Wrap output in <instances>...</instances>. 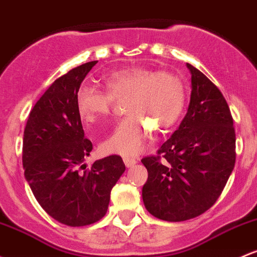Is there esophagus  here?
<instances>
[{
	"instance_id": "obj_1",
	"label": "esophagus",
	"mask_w": 257,
	"mask_h": 257,
	"mask_svg": "<svg viewBox=\"0 0 257 257\" xmlns=\"http://www.w3.org/2000/svg\"><path fill=\"white\" fill-rule=\"evenodd\" d=\"M123 161H124V165H125L128 168L133 167V166H135L138 163L137 159H133V157H124Z\"/></svg>"
}]
</instances>
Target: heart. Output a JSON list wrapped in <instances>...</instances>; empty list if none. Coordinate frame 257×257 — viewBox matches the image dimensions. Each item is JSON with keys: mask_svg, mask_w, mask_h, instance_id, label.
Masks as SVG:
<instances>
[{"mask_svg": "<svg viewBox=\"0 0 257 257\" xmlns=\"http://www.w3.org/2000/svg\"><path fill=\"white\" fill-rule=\"evenodd\" d=\"M107 91L83 86L77 94L78 113L83 122L96 123L111 112L113 100H124L128 117L101 143L106 155L134 156L145 148L152 128L163 132L176 124L184 107V84L172 72L131 67L105 79Z\"/></svg>", "mask_w": 257, "mask_h": 257, "instance_id": "obj_1", "label": "heart"}]
</instances>
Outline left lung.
Here are the masks:
<instances>
[{"label": "left lung", "instance_id": "obj_1", "mask_svg": "<svg viewBox=\"0 0 257 257\" xmlns=\"http://www.w3.org/2000/svg\"><path fill=\"white\" fill-rule=\"evenodd\" d=\"M187 67L191 73L187 114L157 156L142 160L149 173L144 205L152 216L168 222L207 211L235 165V131L227 101L204 73Z\"/></svg>", "mask_w": 257, "mask_h": 257}]
</instances>
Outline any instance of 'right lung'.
Instances as JSON below:
<instances>
[{
    "label": "right lung",
    "instance_id": "add662e5",
    "mask_svg": "<svg viewBox=\"0 0 257 257\" xmlns=\"http://www.w3.org/2000/svg\"><path fill=\"white\" fill-rule=\"evenodd\" d=\"M97 61L56 79L33 107L24 129L25 179L40 206L60 223L83 227L106 215L111 190L125 171L111 155L86 167L92 144L84 137L77 94Z\"/></svg>",
    "mask_w": 257,
    "mask_h": 257
}]
</instances>
